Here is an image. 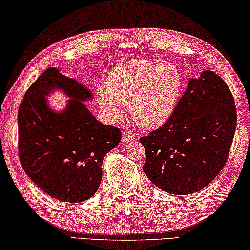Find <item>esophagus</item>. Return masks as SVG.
Listing matches in <instances>:
<instances>
[{
	"mask_svg": "<svg viewBox=\"0 0 250 250\" xmlns=\"http://www.w3.org/2000/svg\"><path fill=\"white\" fill-rule=\"evenodd\" d=\"M134 139H135L134 133H132L131 131H124V132H123V135H122V142L123 143H128V142L133 141Z\"/></svg>",
	"mask_w": 250,
	"mask_h": 250,
	"instance_id": "1",
	"label": "esophagus"
}]
</instances>
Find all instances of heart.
I'll return each instance as SVG.
<instances>
[{
  "label": "heart",
  "instance_id": "heart-1",
  "mask_svg": "<svg viewBox=\"0 0 250 250\" xmlns=\"http://www.w3.org/2000/svg\"><path fill=\"white\" fill-rule=\"evenodd\" d=\"M181 85V74L173 64L132 59L114 68L109 84L98 86L97 97L108 117H121L133 104L135 121L145 127H157L173 114Z\"/></svg>",
  "mask_w": 250,
  "mask_h": 250
}]
</instances>
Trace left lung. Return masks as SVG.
<instances>
[{"label":"left lung","instance_id":"left-lung-1","mask_svg":"<svg viewBox=\"0 0 250 250\" xmlns=\"http://www.w3.org/2000/svg\"><path fill=\"white\" fill-rule=\"evenodd\" d=\"M237 126L234 98L217 74L191 78L162 127L142 136L143 172L166 192L186 196L207 187L227 163Z\"/></svg>","mask_w":250,"mask_h":250}]
</instances>
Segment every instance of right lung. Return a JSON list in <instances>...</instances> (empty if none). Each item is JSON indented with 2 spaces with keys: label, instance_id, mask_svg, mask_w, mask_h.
I'll use <instances>...</instances> for the list:
<instances>
[{
  "label": "right lung",
  "instance_id": "1",
  "mask_svg": "<svg viewBox=\"0 0 250 250\" xmlns=\"http://www.w3.org/2000/svg\"><path fill=\"white\" fill-rule=\"evenodd\" d=\"M58 87L71 100L66 110H49L45 97ZM91 92L47 68L27 90L18 111V152L25 173L50 197L66 203L87 200L102 179L104 155L121 142L118 127L101 124L82 101Z\"/></svg>",
  "mask_w": 250,
  "mask_h": 250
}]
</instances>
